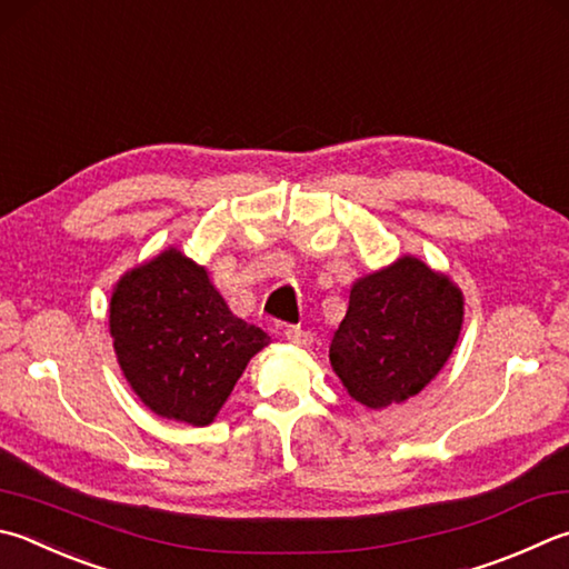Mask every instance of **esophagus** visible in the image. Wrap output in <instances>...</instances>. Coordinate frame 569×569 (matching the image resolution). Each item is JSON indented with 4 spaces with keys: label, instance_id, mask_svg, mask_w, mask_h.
<instances>
[{
    "label": "esophagus",
    "instance_id": "esophagus-1",
    "mask_svg": "<svg viewBox=\"0 0 569 569\" xmlns=\"http://www.w3.org/2000/svg\"><path fill=\"white\" fill-rule=\"evenodd\" d=\"M283 336H286L288 343H293V346H311L313 343L311 330H303L301 326H288L283 330Z\"/></svg>",
    "mask_w": 569,
    "mask_h": 569
}]
</instances>
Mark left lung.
Listing matches in <instances>:
<instances>
[{
	"label": "left lung",
	"instance_id": "left-lung-1",
	"mask_svg": "<svg viewBox=\"0 0 569 569\" xmlns=\"http://www.w3.org/2000/svg\"><path fill=\"white\" fill-rule=\"evenodd\" d=\"M460 328V288L420 258L402 256L350 288L346 318L330 340V366L350 398L388 408L418 396L440 373Z\"/></svg>",
	"mask_w": 569,
	"mask_h": 569
}]
</instances>
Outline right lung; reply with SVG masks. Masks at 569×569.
<instances>
[{
	"label": "right lung",
	"instance_id": "1",
	"mask_svg": "<svg viewBox=\"0 0 569 569\" xmlns=\"http://www.w3.org/2000/svg\"><path fill=\"white\" fill-rule=\"evenodd\" d=\"M109 330L143 406L199 428L216 418L249 360L271 343L261 328L236 318L206 268L177 249L121 276Z\"/></svg>",
	"mask_w": 569,
	"mask_h": 569
}]
</instances>
